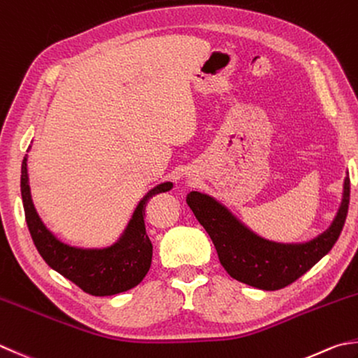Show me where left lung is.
<instances>
[{"instance_id": "left-lung-1", "label": "left lung", "mask_w": 358, "mask_h": 358, "mask_svg": "<svg viewBox=\"0 0 358 358\" xmlns=\"http://www.w3.org/2000/svg\"><path fill=\"white\" fill-rule=\"evenodd\" d=\"M350 182L345 178L341 206L326 232L307 243L269 241L259 237L208 194L190 192L187 204L215 245L222 268L231 278L266 292L285 288L306 274L332 249L345 226Z\"/></svg>"}]
</instances>
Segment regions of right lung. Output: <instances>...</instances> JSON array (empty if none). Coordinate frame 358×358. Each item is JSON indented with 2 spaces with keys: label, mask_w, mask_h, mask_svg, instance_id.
I'll list each match as a JSON object with an SVG mask.
<instances>
[{
  "label": "right lung",
  "mask_w": 358,
  "mask_h": 358,
  "mask_svg": "<svg viewBox=\"0 0 358 358\" xmlns=\"http://www.w3.org/2000/svg\"><path fill=\"white\" fill-rule=\"evenodd\" d=\"M26 160L24 157L20 182L24 217L34 245L43 260L93 296H112L138 285L150 271L152 259V245L145 227V208L154 194L171 190V182L159 184L145 194L115 245L104 249H83L59 241L45 227L31 199Z\"/></svg>",
  "instance_id": "right-lung-1"
}]
</instances>
